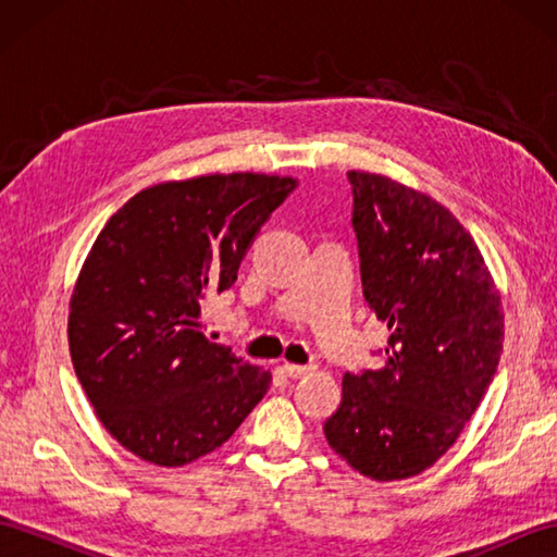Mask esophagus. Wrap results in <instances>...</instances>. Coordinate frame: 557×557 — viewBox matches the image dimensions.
Masks as SVG:
<instances>
[{
    "instance_id": "34e87169",
    "label": "esophagus",
    "mask_w": 557,
    "mask_h": 557,
    "mask_svg": "<svg viewBox=\"0 0 557 557\" xmlns=\"http://www.w3.org/2000/svg\"><path fill=\"white\" fill-rule=\"evenodd\" d=\"M282 369H285V373L289 375V377H304V375H309L311 371H313V366H301V363H285L282 366Z\"/></svg>"
}]
</instances>
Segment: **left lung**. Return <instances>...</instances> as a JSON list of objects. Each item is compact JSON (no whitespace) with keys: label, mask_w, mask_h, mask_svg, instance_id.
I'll use <instances>...</instances> for the list:
<instances>
[{"label":"left lung","mask_w":557,"mask_h":557,"mask_svg":"<svg viewBox=\"0 0 557 557\" xmlns=\"http://www.w3.org/2000/svg\"><path fill=\"white\" fill-rule=\"evenodd\" d=\"M347 176L363 297L389 337L381 369L345 375L323 431L359 474L399 481L433 467L474 417L503 354V301L445 206L383 174Z\"/></svg>","instance_id":"8db88e82"}]
</instances>
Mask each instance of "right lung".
Returning <instances> with one entry per match:
<instances>
[{
    "label": "right lung",
    "mask_w": 557,
    "mask_h": 557,
    "mask_svg": "<svg viewBox=\"0 0 557 557\" xmlns=\"http://www.w3.org/2000/svg\"><path fill=\"white\" fill-rule=\"evenodd\" d=\"M297 180L206 174L156 184L114 212L69 301V351L98 419L128 453L184 467L222 443L272 375L200 333V306L230 289Z\"/></svg>",
    "instance_id": "add662e5"
}]
</instances>
